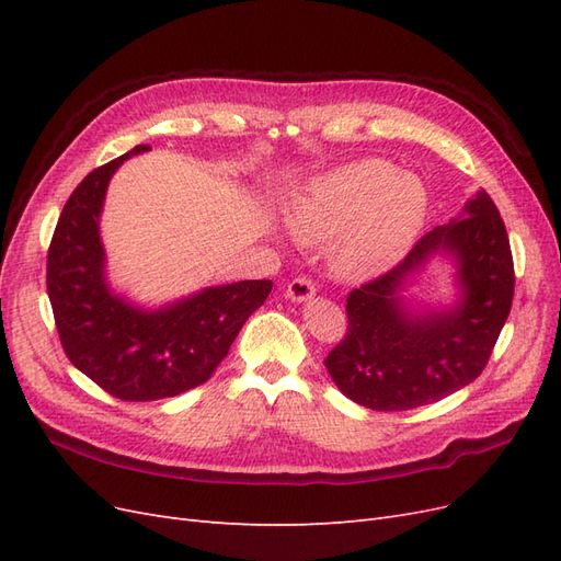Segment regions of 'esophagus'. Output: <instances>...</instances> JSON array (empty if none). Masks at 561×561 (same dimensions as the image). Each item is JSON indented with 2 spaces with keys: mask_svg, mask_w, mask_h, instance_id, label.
<instances>
[{
  "mask_svg": "<svg viewBox=\"0 0 561 561\" xmlns=\"http://www.w3.org/2000/svg\"><path fill=\"white\" fill-rule=\"evenodd\" d=\"M313 295H316V285H313L307 276H299V278H295V280L287 283L285 297L290 299V301H295V304L309 301Z\"/></svg>",
  "mask_w": 561,
  "mask_h": 561,
  "instance_id": "1",
  "label": "esophagus"
}]
</instances>
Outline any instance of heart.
<instances>
[{
	"mask_svg": "<svg viewBox=\"0 0 561 561\" xmlns=\"http://www.w3.org/2000/svg\"><path fill=\"white\" fill-rule=\"evenodd\" d=\"M423 184L381 159H360L320 173L293 196L285 225L304 243L330 245L339 276L365 278L396 264L426 222Z\"/></svg>",
	"mask_w": 561,
	"mask_h": 561,
	"instance_id": "obj_1",
	"label": "heart"
}]
</instances>
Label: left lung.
<instances>
[{"mask_svg":"<svg viewBox=\"0 0 561 561\" xmlns=\"http://www.w3.org/2000/svg\"><path fill=\"white\" fill-rule=\"evenodd\" d=\"M435 256L453 264L457 295L449 305L419 308L403 293ZM513 293L511 241L494 201L480 190L393 271L348 295V332L325 367L348 400L375 412L437 402L482 375Z\"/></svg>","mask_w":561,"mask_h":561,"instance_id":"left-lung-1","label":"left lung"}]
</instances>
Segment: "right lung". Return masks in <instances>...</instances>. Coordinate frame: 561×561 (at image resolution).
Wrapping results in <instances>:
<instances>
[{"label":"right lung","mask_w":561,"mask_h":561,"mask_svg":"<svg viewBox=\"0 0 561 561\" xmlns=\"http://www.w3.org/2000/svg\"><path fill=\"white\" fill-rule=\"evenodd\" d=\"M149 149L133 147L83 178L65 203L46 264L67 358L110 396L130 402L173 398L206 383L271 293V280H239L142 307L114 290L100 239L105 194L118 165Z\"/></svg>","instance_id":"right-lung-1"}]
</instances>
